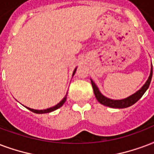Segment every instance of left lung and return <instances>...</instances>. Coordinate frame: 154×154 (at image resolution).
<instances>
[{
  "label": "left lung",
  "instance_id": "obj_1",
  "mask_svg": "<svg viewBox=\"0 0 154 154\" xmlns=\"http://www.w3.org/2000/svg\"><path fill=\"white\" fill-rule=\"evenodd\" d=\"M152 67L151 68V72H150L149 79L147 80V82H145V85H143L142 88L138 90L137 92L135 93L134 94L129 96V97H128L127 98H124V99H121V100H113V99H110V98H106V97H105L101 94L98 88L97 87V85L94 84V82H93L92 80H91V84H92L94 95H95L97 100L101 104L106 106H110V107H113V108H126V107H128L130 106L135 104L140 98L142 97L143 94H145V91L148 90V88L149 86L150 82H151V80H152Z\"/></svg>",
  "mask_w": 154,
  "mask_h": 154
}]
</instances>
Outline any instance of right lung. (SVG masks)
Here are the masks:
<instances>
[{"instance_id":"add662e5","label":"right lung","mask_w":154,"mask_h":154,"mask_svg":"<svg viewBox=\"0 0 154 154\" xmlns=\"http://www.w3.org/2000/svg\"><path fill=\"white\" fill-rule=\"evenodd\" d=\"M76 70H77V69H75V70L73 71V73H72V76L75 74V72H76ZM67 99V94L66 96L64 97L63 99H62V101H60V103L57 104V105L54 106L53 107H51V108H48V109H46V110H34V109H31V108H29V107H26L27 109H29L30 111H32V112H34V113H36V114H44V113H49V112H51V111H55V110H56V109L60 108V106H63V104H64V103H65V101H66Z\"/></svg>"}]
</instances>
